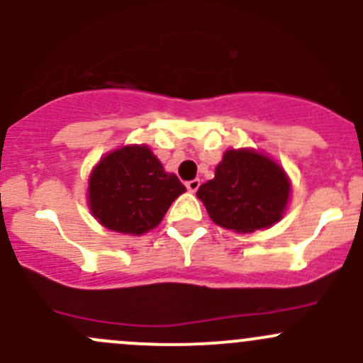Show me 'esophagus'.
<instances>
[{"label":"esophagus","instance_id":"esophagus-1","mask_svg":"<svg viewBox=\"0 0 363 363\" xmlns=\"http://www.w3.org/2000/svg\"><path fill=\"white\" fill-rule=\"evenodd\" d=\"M200 184H201L200 179H193V181L186 182V188H188V191L194 193V191H198V188H200Z\"/></svg>","mask_w":363,"mask_h":363}]
</instances>
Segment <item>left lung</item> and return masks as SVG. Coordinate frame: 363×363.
Segmentation results:
<instances>
[{
	"label": "left lung",
	"mask_w": 363,
	"mask_h": 363,
	"mask_svg": "<svg viewBox=\"0 0 363 363\" xmlns=\"http://www.w3.org/2000/svg\"><path fill=\"white\" fill-rule=\"evenodd\" d=\"M291 194L284 169L252 150L224 152L212 181L196 191L217 226L236 233H252L281 219Z\"/></svg>",
	"instance_id": "left-lung-1"
}]
</instances>
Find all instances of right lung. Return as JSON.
I'll return each mask as SVG.
<instances>
[{"label":"right lung","mask_w":363,"mask_h":363,"mask_svg":"<svg viewBox=\"0 0 363 363\" xmlns=\"http://www.w3.org/2000/svg\"><path fill=\"white\" fill-rule=\"evenodd\" d=\"M186 191L167 174L147 146H125L106 155L91 170L89 207L108 230L143 235L162 223L172 201Z\"/></svg>","instance_id":"right-lung-1"}]
</instances>
